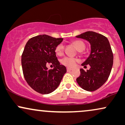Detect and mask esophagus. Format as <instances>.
Masks as SVG:
<instances>
[{
    "instance_id": "1",
    "label": "esophagus",
    "mask_w": 125,
    "mask_h": 125,
    "mask_svg": "<svg viewBox=\"0 0 125 125\" xmlns=\"http://www.w3.org/2000/svg\"><path fill=\"white\" fill-rule=\"evenodd\" d=\"M72 70H73V69H71V68H69V67H67V72H70V71Z\"/></svg>"
}]
</instances>
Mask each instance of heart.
<instances>
[{
    "mask_svg": "<svg viewBox=\"0 0 125 125\" xmlns=\"http://www.w3.org/2000/svg\"><path fill=\"white\" fill-rule=\"evenodd\" d=\"M73 44L77 48L79 52H81L85 48V45L83 42L80 40H74L73 42ZM64 52V47L63 44H60L55 48V52L58 56H61L63 55ZM77 62V59L75 58L66 57L62 60V63L64 66L69 67H73L75 65V63Z\"/></svg>",
    "mask_w": 125,
    "mask_h": 125,
    "instance_id": "heart-1",
    "label": "heart"
}]
</instances>
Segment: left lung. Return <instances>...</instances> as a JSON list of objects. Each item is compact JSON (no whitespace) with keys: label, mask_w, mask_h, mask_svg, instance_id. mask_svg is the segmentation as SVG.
Wrapping results in <instances>:
<instances>
[{"label":"left lung","mask_w":125,"mask_h":125,"mask_svg":"<svg viewBox=\"0 0 125 125\" xmlns=\"http://www.w3.org/2000/svg\"><path fill=\"white\" fill-rule=\"evenodd\" d=\"M77 38L86 40L91 44V53L81 64L85 67L90 66L86 72L80 69L81 74L77 78L80 87L86 91H94L107 81L113 65V53L110 42L106 37L92 31H88Z\"/></svg>","instance_id":"1"}]
</instances>
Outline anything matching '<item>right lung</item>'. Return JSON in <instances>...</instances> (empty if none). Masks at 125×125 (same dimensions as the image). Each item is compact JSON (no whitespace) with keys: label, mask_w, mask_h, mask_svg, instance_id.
Returning <instances> with one entry per match:
<instances>
[{"label":"right lung","mask_w":125,"mask_h":125,"mask_svg":"<svg viewBox=\"0 0 125 125\" xmlns=\"http://www.w3.org/2000/svg\"><path fill=\"white\" fill-rule=\"evenodd\" d=\"M63 39L41 34L30 39L21 57L23 76L28 85L41 94H49L56 89L66 73L64 66L60 64L55 48ZM54 66L49 69L46 64Z\"/></svg>","instance_id":"obj_1"}]
</instances>
